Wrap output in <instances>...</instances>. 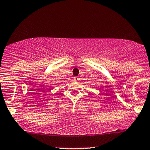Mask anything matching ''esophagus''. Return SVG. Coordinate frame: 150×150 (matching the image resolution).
Returning a JSON list of instances; mask_svg holds the SVG:
<instances>
[{"label": "esophagus", "mask_w": 150, "mask_h": 150, "mask_svg": "<svg viewBox=\"0 0 150 150\" xmlns=\"http://www.w3.org/2000/svg\"><path fill=\"white\" fill-rule=\"evenodd\" d=\"M73 79H74V81H78L80 79H79L78 77H73Z\"/></svg>", "instance_id": "obj_1"}]
</instances>
